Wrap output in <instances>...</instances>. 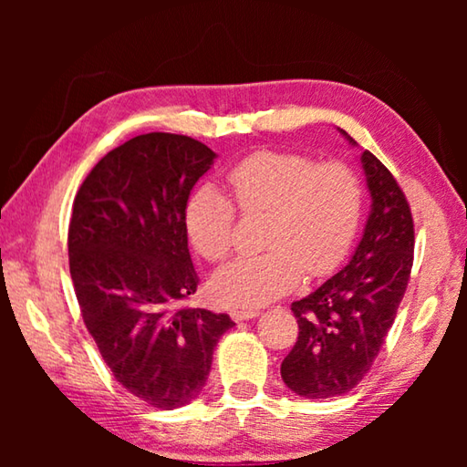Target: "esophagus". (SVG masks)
<instances>
[{"mask_svg": "<svg viewBox=\"0 0 467 467\" xmlns=\"http://www.w3.org/2000/svg\"><path fill=\"white\" fill-rule=\"evenodd\" d=\"M257 315H259V309H255V306H234L231 311V317L234 321H247V319L257 317Z\"/></svg>", "mask_w": 467, "mask_h": 467, "instance_id": "34e87169", "label": "esophagus"}]
</instances>
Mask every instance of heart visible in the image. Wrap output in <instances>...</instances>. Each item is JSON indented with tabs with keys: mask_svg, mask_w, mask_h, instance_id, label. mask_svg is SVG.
Listing matches in <instances>:
<instances>
[{
	"mask_svg": "<svg viewBox=\"0 0 467 467\" xmlns=\"http://www.w3.org/2000/svg\"><path fill=\"white\" fill-rule=\"evenodd\" d=\"M228 189L243 214H270L267 251L247 255L214 275V292L228 305L255 306L286 295L300 275L336 270L357 236L362 214L358 177L342 162L309 156L255 152L228 171ZM234 205L214 185H202L185 205L193 247L208 262L233 251Z\"/></svg>",
	"mask_w": 467,
	"mask_h": 467,
	"instance_id": "heart-1",
	"label": "heart"
}]
</instances>
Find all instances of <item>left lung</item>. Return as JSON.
Returning a JSON list of instances; mask_svg holds the SVG:
<instances>
[{
    "mask_svg": "<svg viewBox=\"0 0 467 467\" xmlns=\"http://www.w3.org/2000/svg\"><path fill=\"white\" fill-rule=\"evenodd\" d=\"M339 133L357 146L344 130ZM360 164L370 214L358 247L346 267L292 303L298 337L280 373L300 398H336L362 381L393 326L412 272L414 223L406 195L368 150L360 154Z\"/></svg>",
    "mask_w": 467,
    "mask_h": 467,
    "instance_id": "1",
    "label": "left lung"
}]
</instances>
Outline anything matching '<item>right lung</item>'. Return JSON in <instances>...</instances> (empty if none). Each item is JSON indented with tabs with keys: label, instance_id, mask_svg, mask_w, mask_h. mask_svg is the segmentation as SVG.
<instances>
[{
	"label": "right lung",
	"instance_id": "add662e5",
	"mask_svg": "<svg viewBox=\"0 0 467 467\" xmlns=\"http://www.w3.org/2000/svg\"><path fill=\"white\" fill-rule=\"evenodd\" d=\"M216 154L189 136L144 133L100 158L69 220V274L86 329L125 389L158 410L202 393L226 313L189 309L197 290L185 205Z\"/></svg>",
	"mask_w": 467,
	"mask_h": 467
}]
</instances>
